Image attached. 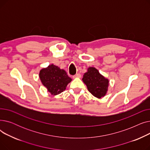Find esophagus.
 Wrapping results in <instances>:
<instances>
[{"instance_id": "esophagus-1", "label": "esophagus", "mask_w": 150, "mask_h": 150, "mask_svg": "<svg viewBox=\"0 0 150 150\" xmlns=\"http://www.w3.org/2000/svg\"><path fill=\"white\" fill-rule=\"evenodd\" d=\"M81 74H76L74 76H73V78H81Z\"/></svg>"}]
</instances>
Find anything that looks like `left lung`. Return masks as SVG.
I'll return each mask as SVG.
<instances>
[{
  "instance_id": "left-lung-1",
  "label": "left lung",
  "mask_w": 150,
  "mask_h": 150,
  "mask_svg": "<svg viewBox=\"0 0 150 150\" xmlns=\"http://www.w3.org/2000/svg\"><path fill=\"white\" fill-rule=\"evenodd\" d=\"M88 91L92 96L98 98L104 97L108 91L109 81L102 75L95 67H89L82 78Z\"/></svg>"
}]
</instances>
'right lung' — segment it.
Listing matches in <instances>:
<instances>
[{
    "mask_svg": "<svg viewBox=\"0 0 150 150\" xmlns=\"http://www.w3.org/2000/svg\"><path fill=\"white\" fill-rule=\"evenodd\" d=\"M42 84L52 96H57L66 90L67 84L72 81L64 69L54 64L42 68L39 74Z\"/></svg>",
    "mask_w": 150,
    "mask_h": 150,
    "instance_id": "right-lung-1",
    "label": "right lung"
}]
</instances>
